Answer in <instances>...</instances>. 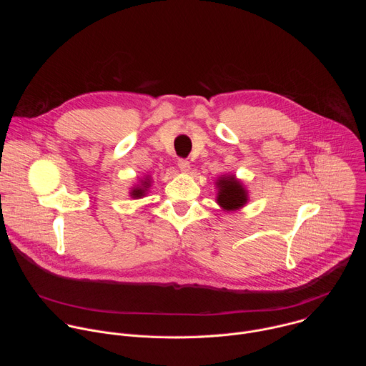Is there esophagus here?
<instances>
[{"mask_svg":"<svg viewBox=\"0 0 366 366\" xmlns=\"http://www.w3.org/2000/svg\"><path fill=\"white\" fill-rule=\"evenodd\" d=\"M178 168H179L184 174H188V172H189V169H191L189 162H188L187 159H179V161H178Z\"/></svg>","mask_w":366,"mask_h":366,"instance_id":"obj_1","label":"esophagus"}]
</instances>
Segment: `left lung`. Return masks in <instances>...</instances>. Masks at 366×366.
I'll list each match as a JSON object with an SVG mask.
<instances>
[{"label": "left lung", "instance_id": "1", "mask_svg": "<svg viewBox=\"0 0 366 366\" xmlns=\"http://www.w3.org/2000/svg\"><path fill=\"white\" fill-rule=\"evenodd\" d=\"M217 195L216 202L223 212H237L249 201V192L244 184L236 178L234 174L220 175L216 181Z\"/></svg>", "mask_w": 366, "mask_h": 366}]
</instances>
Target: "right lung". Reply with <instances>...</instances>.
<instances>
[{
  "label": "right lung",
  "instance_id": "1",
  "mask_svg": "<svg viewBox=\"0 0 366 366\" xmlns=\"http://www.w3.org/2000/svg\"><path fill=\"white\" fill-rule=\"evenodd\" d=\"M150 185H152V178H150V175H144L143 178H139V182L134 184V185L130 188V192H129V194H130V197H132L133 199L143 198V197L147 194Z\"/></svg>",
  "mask_w": 366,
  "mask_h": 366
}]
</instances>
